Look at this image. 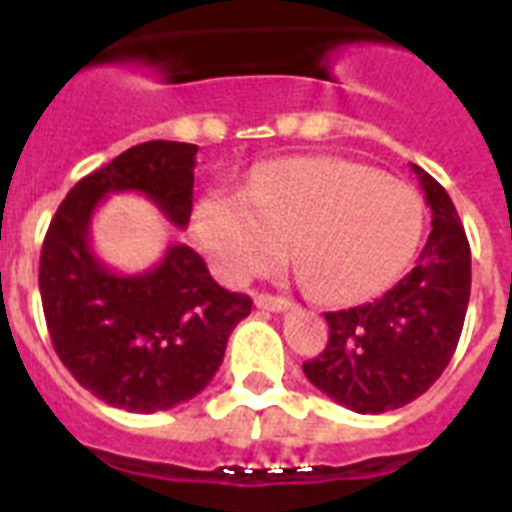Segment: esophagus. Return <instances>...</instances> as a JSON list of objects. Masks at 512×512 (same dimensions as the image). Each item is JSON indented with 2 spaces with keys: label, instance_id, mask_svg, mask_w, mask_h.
Returning <instances> with one entry per match:
<instances>
[{
  "label": "esophagus",
  "instance_id": "1",
  "mask_svg": "<svg viewBox=\"0 0 512 512\" xmlns=\"http://www.w3.org/2000/svg\"><path fill=\"white\" fill-rule=\"evenodd\" d=\"M255 305L257 308H263V311H273V313L289 311V308H292V303H289L287 297H279V295H257Z\"/></svg>",
  "mask_w": 512,
  "mask_h": 512
}]
</instances>
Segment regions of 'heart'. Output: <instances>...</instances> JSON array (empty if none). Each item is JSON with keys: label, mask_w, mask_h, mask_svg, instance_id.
<instances>
[{"label": "heart", "mask_w": 512, "mask_h": 512, "mask_svg": "<svg viewBox=\"0 0 512 512\" xmlns=\"http://www.w3.org/2000/svg\"><path fill=\"white\" fill-rule=\"evenodd\" d=\"M193 233L228 284L287 260L332 303L377 295L404 271L422 233L412 185L342 156H289L260 167L247 193L215 191L193 212Z\"/></svg>", "instance_id": "heart-1"}]
</instances>
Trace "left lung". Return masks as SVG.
Wrapping results in <instances>:
<instances>
[{
    "instance_id": "left-lung-1",
    "label": "left lung",
    "mask_w": 512,
    "mask_h": 512,
    "mask_svg": "<svg viewBox=\"0 0 512 512\" xmlns=\"http://www.w3.org/2000/svg\"><path fill=\"white\" fill-rule=\"evenodd\" d=\"M433 231L417 265L374 303L324 313L329 342L305 377L358 414H382L422 396L460 342L470 300V244L449 193L412 164Z\"/></svg>"
}]
</instances>
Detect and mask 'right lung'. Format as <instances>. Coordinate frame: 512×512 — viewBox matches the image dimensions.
<instances>
[{
    "label": "right lung",
    "instance_id": "add662e5",
    "mask_svg": "<svg viewBox=\"0 0 512 512\" xmlns=\"http://www.w3.org/2000/svg\"><path fill=\"white\" fill-rule=\"evenodd\" d=\"M196 151L175 140L127 148L68 191L44 236L39 292L55 353L82 388L116 409L154 414L191 401L252 311V300L220 287L185 244H170L143 273L111 271L92 252V215L108 193H143L185 228Z\"/></svg>",
    "mask_w": 512,
    "mask_h": 512
}]
</instances>
